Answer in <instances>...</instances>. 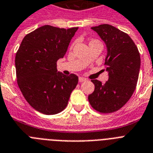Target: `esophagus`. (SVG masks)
Masks as SVG:
<instances>
[{
  "label": "esophagus",
  "instance_id": "1",
  "mask_svg": "<svg viewBox=\"0 0 153 153\" xmlns=\"http://www.w3.org/2000/svg\"><path fill=\"white\" fill-rule=\"evenodd\" d=\"M79 82H82L86 81V79H85V78H83V77H79Z\"/></svg>",
  "mask_w": 153,
  "mask_h": 153
}]
</instances>
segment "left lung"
I'll return each mask as SVG.
<instances>
[{"label":"left lung","instance_id":"8db88e82","mask_svg":"<svg viewBox=\"0 0 153 153\" xmlns=\"http://www.w3.org/2000/svg\"><path fill=\"white\" fill-rule=\"evenodd\" d=\"M91 28L106 45L105 65L108 79L105 84L92 80L95 89L88 100L99 112H114L126 105L134 92L141 66L140 53L130 36L116 27L101 24Z\"/></svg>","mask_w":153,"mask_h":153}]
</instances>
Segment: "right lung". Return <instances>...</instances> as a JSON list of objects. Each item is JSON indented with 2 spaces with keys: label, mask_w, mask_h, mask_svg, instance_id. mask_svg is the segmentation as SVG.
Returning <instances> with one entry per match:
<instances>
[{
  "label": "right lung",
  "mask_w": 153,
  "mask_h": 153,
  "mask_svg": "<svg viewBox=\"0 0 153 153\" xmlns=\"http://www.w3.org/2000/svg\"><path fill=\"white\" fill-rule=\"evenodd\" d=\"M78 27L69 29L45 25L25 36L16 55L17 83L29 105L45 115H55L68 105L79 78L57 72Z\"/></svg>",
  "instance_id": "obj_1"
}]
</instances>
